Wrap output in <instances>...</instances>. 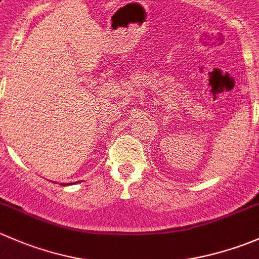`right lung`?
<instances>
[{
	"label": "right lung",
	"instance_id": "add662e5",
	"mask_svg": "<svg viewBox=\"0 0 259 259\" xmlns=\"http://www.w3.org/2000/svg\"><path fill=\"white\" fill-rule=\"evenodd\" d=\"M66 185H67V183H66ZM62 186H65V185H62Z\"/></svg>",
	"mask_w": 259,
	"mask_h": 259
}]
</instances>
